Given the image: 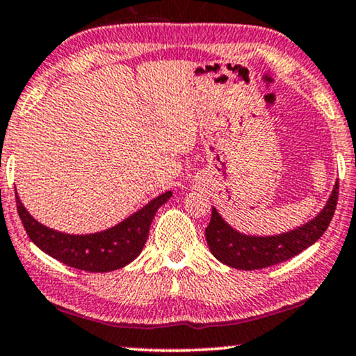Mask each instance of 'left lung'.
Listing matches in <instances>:
<instances>
[{"instance_id": "left-lung-1", "label": "left lung", "mask_w": 356, "mask_h": 356, "mask_svg": "<svg viewBox=\"0 0 356 356\" xmlns=\"http://www.w3.org/2000/svg\"><path fill=\"white\" fill-rule=\"evenodd\" d=\"M338 200V181L335 182L327 204L315 219L308 220L297 229L278 235H247L241 234L222 219L216 207L205 229L209 248L212 255L222 264L241 270H257L270 265L285 262L314 245L328 229Z\"/></svg>"}]
</instances>
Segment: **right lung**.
Wrapping results in <instances>:
<instances>
[{"label": "right lung", "mask_w": 356, "mask_h": 356, "mask_svg": "<svg viewBox=\"0 0 356 356\" xmlns=\"http://www.w3.org/2000/svg\"><path fill=\"white\" fill-rule=\"evenodd\" d=\"M170 195L172 192L167 191L127 219L119 222L118 225L102 232L86 235L58 232L40 224L26 211L18 194H16V205L28 237L44 254L66 264L67 267L102 273L126 267L143 252L154 216L157 209L170 199Z\"/></svg>", "instance_id": "1"}]
</instances>
